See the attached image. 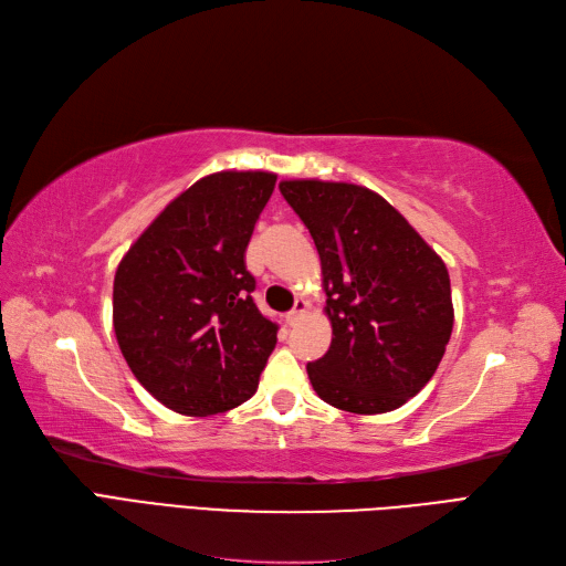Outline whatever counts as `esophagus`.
<instances>
[{
    "mask_svg": "<svg viewBox=\"0 0 566 566\" xmlns=\"http://www.w3.org/2000/svg\"><path fill=\"white\" fill-rule=\"evenodd\" d=\"M306 310H310V302H306V300H297L293 310H290V312L285 314V321H287L290 325H295V323L304 316V312H306Z\"/></svg>",
    "mask_w": 566,
    "mask_h": 566,
    "instance_id": "esophagus-1",
    "label": "esophagus"
}]
</instances>
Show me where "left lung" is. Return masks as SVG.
Returning <instances> with one entry per match:
<instances>
[{"instance_id": "1", "label": "left lung", "mask_w": 566, "mask_h": 566, "mask_svg": "<svg viewBox=\"0 0 566 566\" xmlns=\"http://www.w3.org/2000/svg\"><path fill=\"white\" fill-rule=\"evenodd\" d=\"M279 188L314 238L328 297L333 342L306 364L312 387L349 413L403 406L430 382L451 339L447 264L370 188L318 179Z\"/></svg>"}]
</instances>
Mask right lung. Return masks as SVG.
I'll list each match as a JSON object with an SVG mask.
<instances>
[{
    "mask_svg": "<svg viewBox=\"0 0 566 566\" xmlns=\"http://www.w3.org/2000/svg\"><path fill=\"white\" fill-rule=\"evenodd\" d=\"M276 175L214 172L186 188L115 271L113 328L134 378L181 416L248 401L279 325L252 300L245 250Z\"/></svg>",
    "mask_w": 566,
    "mask_h": 566,
    "instance_id": "obj_1",
    "label": "right lung"
}]
</instances>
